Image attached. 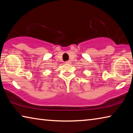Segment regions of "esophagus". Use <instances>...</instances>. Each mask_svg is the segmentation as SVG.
<instances>
[{"mask_svg":"<svg viewBox=\"0 0 133 133\" xmlns=\"http://www.w3.org/2000/svg\"><path fill=\"white\" fill-rule=\"evenodd\" d=\"M66 63H67V64H70L71 63V62L70 61V60H68V61H66Z\"/></svg>","mask_w":133,"mask_h":133,"instance_id":"34e87169","label":"esophagus"}]
</instances>
